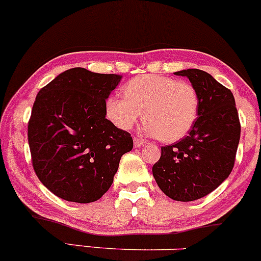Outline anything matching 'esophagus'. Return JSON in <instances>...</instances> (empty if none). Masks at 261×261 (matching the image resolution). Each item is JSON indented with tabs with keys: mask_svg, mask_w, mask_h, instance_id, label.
Listing matches in <instances>:
<instances>
[{
	"mask_svg": "<svg viewBox=\"0 0 261 261\" xmlns=\"http://www.w3.org/2000/svg\"><path fill=\"white\" fill-rule=\"evenodd\" d=\"M134 146H136V148H140V146L142 145H144V140L143 139H140V138H134Z\"/></svg>",
	"mask_w": 261,
	"mask_h": 261,
	"instance_id": "1",
	"label": "esophagus"
}]
</instances>
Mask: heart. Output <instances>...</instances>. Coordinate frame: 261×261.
<instances>
[{"label": "heart", "instance_id": "heart-1", "mask_svg": "<svg viewBox=\"0 0 261 261\" xmlns=\"http://www.w3.org/2000/svg\"><path fill=\"white\" fill-rule=\"evenodd\" d=\"M123 96L106 99L107 118L119 129L128 130L143 113L144 130L165 143L184 138L200 112V96L194 85L168 76H138L124 85Z\"/></svg>", "mask_w": 261, "mask_h": 261}]
</instances>
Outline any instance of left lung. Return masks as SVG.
Returning <instances> with one entry per match:
<instances>
[{
  "instance_id": "1",
  "label": "left lung",
  "mask_w": 261,
  "mask_h": 261,
  "mask_svg": "<svg viewBox=\"0 0 261 261\" xmlns=\"http://www.w3.org/2000/svg\"><path fill=\"white\" fill-rule=\"evenodd\" d=\"M186 76L200 96V112L184 139L162 148L153 176L168 197L189 202L204 197L229 176L241 138L233 93L208 72L187 69Z\"/></svg>"
}]
</instances>
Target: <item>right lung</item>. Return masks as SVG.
Returning <instances> with one entry per match:
<instances>
[{"instance_id":"add662e5","label":"right lung","mask_w":261,"mask_h":261,"mask_svg":"<svg viewBox=\"0 0 261 261\" xmlns=\"http://www.w3.org/2000/svg\"><path fill=\"white\" fill-rule=\"evenodd\" d=\"M121 79L74 67L38 92L28 122L32 164L58 197L77 203L99 200L122 155L133 148L130 134L108 121L105 111Z\"/></svg>"}]
</instances>
